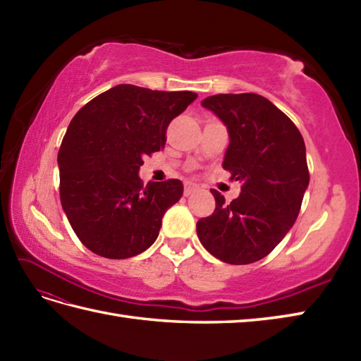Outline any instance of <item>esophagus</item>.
Instances as JSON below:
<instances>
[{"instance_id": "34e87169", "label": "esophagus", "mask_w": 361, "mask_h": 361, "mask_svg": "<svg viewBox=\"0 0 361 361\" xmlns=\"http://www.w3.org/2000/svg\"><path fill=\"white\" fill-rule=\"evenodd\" d=\"M195 189H197V186L194 185V183H186V185H185V195H190Z\"/></svg>"}]
</instances>
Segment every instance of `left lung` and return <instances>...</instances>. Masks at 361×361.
I'll use <instances>...</instances> for the list:
<instances>
[{
    "instance_id": "8db88e82",
    "label": "left lung",
    "mask_w": 361,
    "mask_h": 361,
    "mask_svg": "<svg viewBox=\"0 0 361 361\" xmlns=\"http://www.w3.org/2000/svg\"><path fill=\"white\" fill-rule=\"evenodd\" d=\"M229 135L224 169L242 183L225 203L216 189V209L197 221V235L212 256L245 265L264 259L293 226L309 186L305 144L293 122L264 96L216 94L202 101Z\"/></svg>"
}]
</instances>
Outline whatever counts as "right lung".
<instances>
[{
	"mask_svg": "<svg viewBox=\"0 0 361 361\" xmlns=\"http://www.w3.org/2000/svg\"><path fill=\"white\" fill-rule=\"evenodd\" d=\"M197 99L192 91L116 85L75 113L60 145V202L79 240L106 259L133 257L157 240L180 180L141 181L142 158Z\"/></svg>",
	"mask_w": 361,
	"mask_h": 361,
	"instance_id": "1",
	"label": "right lung"
}]
</instances>
